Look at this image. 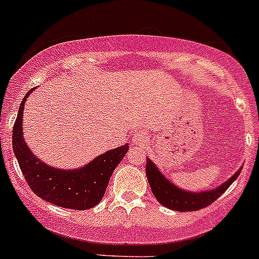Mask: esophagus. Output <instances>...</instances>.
Masks as SVG:
<instances>
[{"label": "esophagus", "instance_id": "1", "mask_svg": "<svg viewBox=\"0 0 259 259\" xmlns=\"http://www.w3.org/2000/svg\"><path fill=\"white\" fill-rule=\"evenodd\" d=\"M146 141H148V137H146V134L144 131H136L132 136V144L137 146H143L145 145Z\"/></svg>", "mask_w": 259, "mask_h": 259}]
</instances>
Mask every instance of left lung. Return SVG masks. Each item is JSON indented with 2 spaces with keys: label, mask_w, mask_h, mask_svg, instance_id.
<instances>
[{
  "label": "left lung",
  "mask_w": 259,
  "mask_h": 259,
  "mask_svg": "<svg viewBox=\"0 0 259 259\" xmlns=\"http://www.w3.org/2000/svg\"><path fill=\"white\" fill-rule=\"evenodd\" d=\"M240 171L241 168L233 174L227 182L219 185L218 188L194 193V192L184 191L168 182L166 176H163V174L158 170V167L149 158H146V178H148L154 197L161 205L171 210H176V211H196V210L209 206L210 203L214 202L227 191L228 187L237 179Z\"/></svg>",
  "instance_id": "obj_1"
}]
</instances>
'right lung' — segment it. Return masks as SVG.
I'll list each match as a JSON object with an SVG mask.
<instances>
[{"instance_id": "1", "label": "right lung", "mask_w": 259, "mask_h": 259, "mask_svg": "<svg viewBox=\"0 0 259 259\" xmlns=\"http://www.w3.org/2000/svg\"><path fill=\"white\" fill-rule=\"evenodd\" d=\"M31 91L23 98L13 127L14 154L29 188L42 200L66 209L87 210L96 206L104 197L114 170L128 152V144L98 155L76 170L48 166L32 154L23 137V107Z\"/></svg>"}]
</instances>
